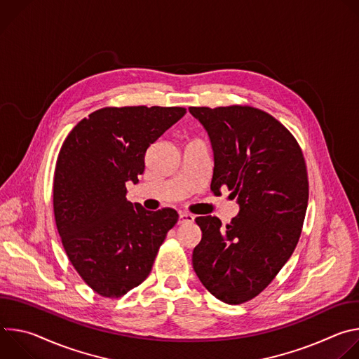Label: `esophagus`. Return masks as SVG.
<instances>
[{
  "label": "esophagus",
  "instance_id": "34e87169",
  "mask_svg": "<svg viewBox=\"0 0 359 359\" xmlns=\"http://www.w3.org/2000/svg\"><path fill=\"white\" fill-rule=\"evenodd\" d=\"M194 220V216L190 213H180L179 215V224H184V223H191Z\"/></svg>",
  "mask_w": 359,
  "mask_h": 359
}]
</instances>
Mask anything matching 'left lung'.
<instances>
[{"label":"left lung","instance_id":"obj_1","mask_svg":"<svg viewBox=\"0 0 359 359\" xmlns=\"http://www.w3.org/2000/svg\"><path fill=\"white\" fill-rule=\"evenodd\" d=\"M206 129L215 156L212 191L237 197L238 215L197 217L201 241L193 269L217 299L241 304L259 295L278 274L298 243L309 177L301 147L271 115L251 107L189 108Z\"/></svg>","mask_w":359,"mask_h":359}]
</instances>
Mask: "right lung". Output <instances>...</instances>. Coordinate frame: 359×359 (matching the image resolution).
Returning a JSON list of instances; mask_svg holds the SVG:
<instances>
[{
	"label": "right lung",
	"instance_id": "1",
	"mask_svg": "<svg viewBox=\"0 0 359 359\" xmlns=\"http://www.w3.org/2000/svg\"><path fill=\"white\" fill-rule=\"evenodd\" d=\"M186 114L184 108H102L67 136L54 175V215L67 255L99 295L118 298L142 284L168 231L173 209L149 212L126 198L147 147Z\"/></svg>",
	"mask_w": 359,
	"mask_h": 359
}]
</instances>
